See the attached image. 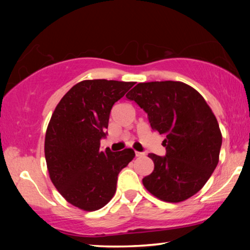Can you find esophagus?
I'll return each mask as SVG.
<instances>
[{
  "instance_id": "1",
  "label": "esophagus",
  "mask_w": 250,
  "mask_h": 250,
  "mask_svg": "<svg viewBox=\"0 0 250 250\" xmlns=\"http://www.w3.org/2000/svg\"><path fill=\"white\" fill-rule=\"evenodd\" d=\"M135 156H136V157H143V156H145V152L135 151Z\"/></svg>"
}]
</instances>
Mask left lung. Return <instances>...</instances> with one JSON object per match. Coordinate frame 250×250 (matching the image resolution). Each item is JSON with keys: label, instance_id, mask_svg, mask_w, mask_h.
<instances>
[{"label": "left lung", "instance_id": "1", "mask_svg": "<svg viewBox=\"0 0 250 250\" xmlns=\"http://www.w3.org/2000/svg\"><path fill=\"white\" fill-rule=\"evenodd\" d=\"M165 136L166 156L149 153L155 168L142 180L150 193L180 203L196 194L216 168L222 146L217 119L199 92L182 82L139 83L126 94Z\"/></svg>", "mask_w": 250, "mask_h": 250}]
</instances>
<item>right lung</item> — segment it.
I'll list each match as a JSON object with an SVG mask.
<instances>
[{
  "label": "right lung",
  "mask_w": 250,
  "mask_h": 250,
  "mask_svg": "<svg viewBox=\"0 0 250 250\" xmlns=\"http://www.w3.org/2000/svg\"><path fill=\"white\" fill-rule=\"evenodd\" d=\"M134 84L82 81L54 109L44 142L47 170L61 196L80 209L93 211L105 206L116 192L119 172L134 158L132 149L100 150L112 105Z\"/></svg>",
  "instance_id": "1"
}]
</instances>
